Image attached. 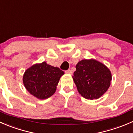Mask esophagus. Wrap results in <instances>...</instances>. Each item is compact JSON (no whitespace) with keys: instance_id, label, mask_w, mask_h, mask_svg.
<instances>
[{"instance_id":"1","label":"esophagus","mask_w":133,"mask_h":133,"mask_svg":"<svg viewBox=\"0 0 133 133\" xmlns=\"http://www.w3.org/2000/svg\"><path fill=\"white\" fill-rule=\"evenodd\" d=\"M65 72H66V74H72V71H71V70L70 69L67 70L65 71Z\"/></svg>"}]
</instances>
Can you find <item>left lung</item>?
Returning a JSON list of instances; mask_svg holds the SVG:
<instances>
[{"label": "left lung", "instance_id": "left-lung-1", "mask_svg": "<svg viewBox=\"0 0 133 133\" xmlns=\"http://www.w3.org/2000/svg\"><path fill=\"white\" fill-rule=\"evenodd\" d=\"M76 68L72 78L81 96L96 99L107 91L112 74L104 64L94 59H83L77 63Z\"/></svg>", "mask_w": 133, "mask_h": 133}]
</instances>
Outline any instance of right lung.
Wrapping results in <instances>:
<instances>
[{
	"mask_svg": "<svg viewBox=\"0 0 133 133\" xmlns=\"http://www.w3.org/2000/svg\"><path fill=\"white\" fill-rule=\"evenodd\" d=\"M64 74L58 67L52 66L44 61L28 68L24 74L22 81L26 89L31 95L39 99H44L54 94Z\"/></svg>",
	"mask_w": 133,
	"mask_h": 133,
	"instance_id": "right-lung-1",
	"label": "right lung"
}]
</instances>
